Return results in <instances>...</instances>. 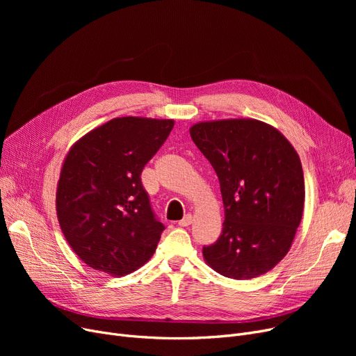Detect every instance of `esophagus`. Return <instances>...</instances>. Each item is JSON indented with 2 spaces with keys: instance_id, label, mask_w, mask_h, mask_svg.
I'll list each match as a JSON object with an SVG mask.
<instances>
[{
  "instance_id": "34e87169",
  "label": "esophagus",
  "mask_w": 356,
  "mask_h": 356,
  "mask_svg": "<svg viewBox=\"0 0 356 356\" xmlns=\"http://www.w3.org/2000/svg\"><path fill=\"white\" fill-rule=\"evenodd\" d=\"M192 220H193L192 215H191V213H188V215H186L183 219H180V220H179V225H180V227H189L191 223H192Z\"/></svg>"
}]
</instances>
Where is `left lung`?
I'll return each mask as SVG.
<instances>
[{"mask_svg": "<svg viewBox=\"0 0 356 356\" xmlns=\"http://www.w3.org/2000/svg\"><path fill=\"white\" fill-rule=\"evenodd\" d=\"M191 137L215 168L225 220L203 247L219 274L247 280L271 270L289 252L305 207L302 163L278 131L257 120L199 122Z\"/></svg>", "mask_w": 356, "mask_h": 356, "instance_id": "1", "label": "left lung"}]
</instances>
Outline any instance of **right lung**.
<instances>
[{
	"instance_id": "add662e5",
	"label": "right lung",
	"mask_w": 356,
	"mask_h": 356,
	"mask_svg": "<svg viewBox=\"0 0 356 356\" xmlns=\"http://www.w3.org/2000/svg\"><path fill=\"white\" fill-rule=\"evenodd\" d=\"M173 125L172 120H111L66 156L56 211L69 245L93 270L125 275L154 254L164 225L152 208L141 173Z\"/></svg>"
}]
</instances>
